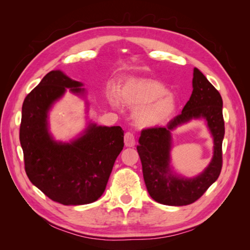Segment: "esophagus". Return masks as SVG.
Listing matches in <instances>:
<instances>
[{
    "instance_id": "1",
    "label": "esophagus",
    "mask_w": 250,
    "mask_h": 250,
    "mask_svg": "<svg viewBox=\"0 0 250 250\" xmlns=\"http://www.w3.org/2000/svg\"><path fill=\"white\" fill-rule=\"evenodd\" d=\"M125 145L126 147H133L135 145L134 135L130 133V132H126V133L125 134Z\"/></svg>"
}]
</instances>
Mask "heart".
<instances>
[{
  "label": "heart",
  "instance_id": "obj_1",
  "mask_svg": "<svg viewBox=\"0 0 250 250\" xmlns=\"http://www.w3.org/2000/svg\"><path fill=\"white\" fill-rule=\"evenodd\" d=\"M110 104L120 102L135 108L134 124L141 129H156L167 125L177 110V100L166 84L151 78H129L121 84L118 93L109 91Z\"/></svg>",
  "mask_w": 250,
  "mask_h": 250
}]
</instances>
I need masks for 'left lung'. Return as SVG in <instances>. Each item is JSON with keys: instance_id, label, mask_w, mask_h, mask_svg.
Masks as SVG:
<instances>
[{"instance_id": "1", "label": "left lung", "mask_w": 250, "mask_h": 250, "mask_svg": "<svg viewBox=\"0 0 250 250\" xmlns=\"http://www.w3.org/2000/svg\"><path fill=\"white\" fill-rule=\"evenodd\" d=\"M192 94L182 114L167 126L142 132L136 149L141 158L143 176L148 193L158 203L183 206L193 203L219 177L222 167L225 121L220 93L198 68H193ZM192 120H203L213 139V157L200 174L187 178L171 164L172 132Z\"/></svg>"}]
</instances>
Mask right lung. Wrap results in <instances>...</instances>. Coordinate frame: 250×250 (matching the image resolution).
Segmentation results:
<instances>
[{"label":"right lung","mask_w":250,"mask_h":250,"mask_svg":"<svg viewBox=\"0 0 250 250\" xmlns=\"http://www.w3.org/2000/svg\"><path fill=\"white\" fill-rule=\"evenodd\" d=\"M83 87V83L55 70L46 74L22 104L20 144L26 175L42 192L63 205L97 201L125 145L119 125H99L88 116L84 129L70 141L52 135L50 111L66 91L83 99L89 113L88 92Z\"/></svg>","instance_id":"right-lung-1"}]
</instances>
